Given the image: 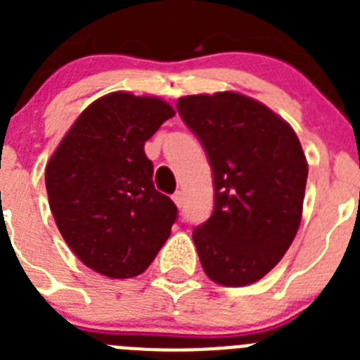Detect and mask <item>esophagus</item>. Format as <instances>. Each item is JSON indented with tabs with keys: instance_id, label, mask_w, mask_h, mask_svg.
<instances>
[{
	"instance_id": "34e87169",
	"label": "esophagus",
	"mask_w": 360,
	"mask_h": 360,
	"mask_svg": "<svg viewBox=\"0 0 360 360\" xmlns=\"http://www.w3.org/2000/svg\"><path fill=\"white\" fill-rule=\"evenodd\" d=\"M184 200H186V196H184L182 191H176L173 195V202L176 203V207H184Z\"/></svg>"
}]
</instances>
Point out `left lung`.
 Listing matches in <instances>:
<instances>
[{
	"instance_id": "left-lung-1",
	"label": "left lung",
	"mask_w": 360,
	"mask_h": 360,
	"mask_svg": "<svg viewBox=\"0 0 360 360\" xmlns=\"http://www.w3.org/2000/svg\"><path fill=\"white\" fill-rule=\"evenodd\" d=\"M207 153L214 211L193 231L203 272L245 287L274 269L297 234L308 164L292 126L247 95L218 91L176 103Z\"/></svg>"
}]
</instances>
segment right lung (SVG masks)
<instances>
[{"label":"right lung","instance_id":"add662e5","mask_svg":"<svg viewBox=\"0 0 360 360\" xmlns=\"http://www.w3.org/2000/svg\"><path fill=\"white\" fill-rule=\"evenodd\" d=\"M174 115L158 97L113 91L82 111L44 171L50 209L73 254L98 274H142L178 209L153 184L144 144Z\"/></svg>","mask_w":360,"mask_h":360}]
</instances>
